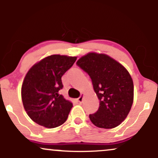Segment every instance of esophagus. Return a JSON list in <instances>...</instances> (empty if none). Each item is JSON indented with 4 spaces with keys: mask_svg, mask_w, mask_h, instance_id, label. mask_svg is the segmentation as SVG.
<instances>
[{
    "mask_svg": "<svg viewBox=\"0 0 158 158\" xmlns=\"http://www.w3.org/2000/svg\"><path fill=\"white\" fill-rule=\"evenodd\" d=\"M77 100H78V102H81V101H82V97H81V96H80V97L78 98Z\"/></svg>",
    "mask_w": 158,
    "mask_h": 158,
    "instance_id": "34e87169",
    "label": "esophagus"
}]
</instances>
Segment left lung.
<instances>
[{
  "instance_id": "1",
  "label": "left lung",
  "mask_w": 158,
  "mask_h": 158,
  "mask_svg": "<svg viewBox=\"0 0 158 158\" xmlns=\"http://www.w3.org/2000/svg\"><path fill=\"white\" fill-rule=\"evenodd\" d=\"M77 64L89 75L99 100L97 112L90 114L94 125L102 128L118 126L126 118L134 99V84L128 70L105 54L90 52Z\"/></svg>"
}]
</instances>
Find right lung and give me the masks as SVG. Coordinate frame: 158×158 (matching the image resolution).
Segmentation results:
<instances>
[{"label":"right lung","mask_w":158,"mask_h":158,"mask_svg":"<svg viewBox=\"0 0 158 158\" xmlns=\"http://www.w3.org/2000/svg\"><path fill=\"white\" fill-rule=\"evenodd\" d=\"M77 57L52 55L34 64L27 72L21 88V98L29 117L37 124L52 128L62 125L73 104L66 100L61 77L73 66Z\"/></svg>","instance_id":"right-lung-1"}]
</instances>
